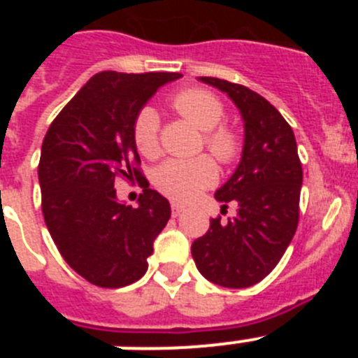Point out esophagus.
Wrapping results in <instances>:
<instances>
[{"instance_id": "esophagus-1", "label": "esophagus", "mask_w": 358, "mask_h": 358, "mask_svg": "<svg viewBox=\"0 0 358 358\" xmlns=\"http://www.w3.org/2000/svg\"><path fill=\"white\" fill-rule=\"evenodd\" d=\"M182 211H185V206H182V204H179V202H172V215H173V217H179Z\"/></svg>"}]
</instances>
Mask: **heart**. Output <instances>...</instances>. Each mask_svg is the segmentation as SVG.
I'll return each instance as SVG.
<instances>
[{
    "label": "heart",
    "instance_id": "obj_1",
    "mask_svg": "<svg viewBox=\"0 0 358 358\" xmlns=\"http://www.w3.org/2000/svg\"><path fill=\"white\" fill-rule=\"evenodd\" d=\"M172 103L179 115L204 131L202 147H206L218 163L229 164L240 156L242 140L233 129L220 123L224 120V106L213 93L192 87L177 93ZM159 132L161 122L157 110L150 106L143 107L134 118L132 138L138 150L148 159L159 156ZM217 177V164L210 156L169 159L157 166L154 185L172 201L188 202L197 197L202 189L213 186Z\"/></svg>",
    "mask_w": 358,
    "mask_h": 358
}]
</instances>
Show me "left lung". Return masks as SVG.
Here are the masks:
<instances>
[{"instance_id":"obj_1","label":"left lung","mask_w":358,"mask_h":358,"mask_svg":"<svg viewBox=\"0 0 358 358\" xmlns=\"http://www.w3.org/2000/svg\"><path fill=\"white\" fill-rule=\"evenodd\" d=\"M227 93L245 127L240 164L215 199L235 204L236 217L211 218L206 235L192 243L199 273L227 289L264 280L281 260L299 222L303 169L292 127L280 110L242 84L201 77Z\"/></svg>"}]
</instances>
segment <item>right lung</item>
<instances>
[{
    "label": "right lung",
    "mask_w": 358,
    "mask_h": 358,
    "mask_svg": "<svg viewBox=\"0 0 358 358\" xmlns=\"http://www.w3.org/2000/svg\"><path fill=\"white\" fill-rule=\"evenodd\" d=\"M181 77L96 73L44 136L39 161L44 222L66 264L93 285L118 289L140 280L154 238L169 222V201L141 176L132 125L161 85ZM118 176H136L145 185L138 208L117 201Z\"/></svg>",
    "instance_id": "1"
}]
</instances>
